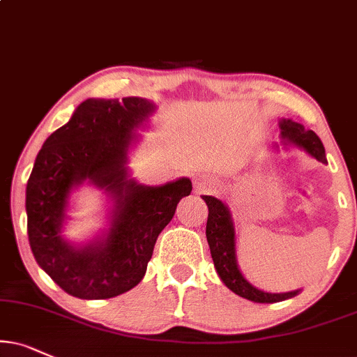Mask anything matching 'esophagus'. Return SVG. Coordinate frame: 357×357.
Segmentation results:
<instances>
[{
  "mask_svg": "<svg viewBox=\"0 0 357 357\" xmlns=\"http://www.w3.org/2000/svg\"><path fill=\"white\" fill-rule=\"evenodd\" d=\"M215 187V180L206 174H197L193 177V190L199 193H206Z\"/></svg>",
  "mask_w": 357,
  "mask_h": 357,
  "instance_id": "obj_1",
  "label": "esophagus"
}]
</instances>
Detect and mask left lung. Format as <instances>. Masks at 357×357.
Here are the masks:
<instances>
[{"label": "left lung", "instance_id": "8db88e82", "mask_svg": "<svg viewBox=\"0 0 357 357\" xmlns=\"http://www.w3.org/2000/svg\"><path fill=\"white\" fill-rule=\"evenodd\" d=\"M280 129L284 145H294V147L303 149L318 162L328 164L323 142L313 130H306L305 126L298 124L291 119H281ZM202 199L208 206V220H206L205 231L206 241H208L210 253H212L215 270L228 289H231L233 293L245 298V300L255 303H278L294 298L301 291V289H294V291L288 293H266L263 289L255 288L241 275L238 263H236L235 227H233L230 210L222 200L215 199V197L204 195Z\"/></svg>", "mask_w": 357, "mask_h": 357}]
</instances>
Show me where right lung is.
Returning a JSON list of instances; mask_svg holds the SVG:
<instances>
[{
    "label": "right lung",
    "instance_id": "add662e5",
    "mask_svg": "<svg viewBox=\"0 0 357 357\" xmlns=\"http://www.w3.org/2000/svg\"><path fill=\"white\" fill-rule=\"evenodd\" d=\"M155 111L142 98L87 99L68 124L52 132L34 160L26 185L31 252L38 265L71 296L107 300L129 291L147 271L160 231L177 204L190 195V178L147 187L129 177L127 152L134 130ZM87 179L114 200L109 230L77 247L62 238L65 210L74 188Z\"/></svg>",
    "mask_w": 357,
    "mask_h": 357
}]
</instances>
